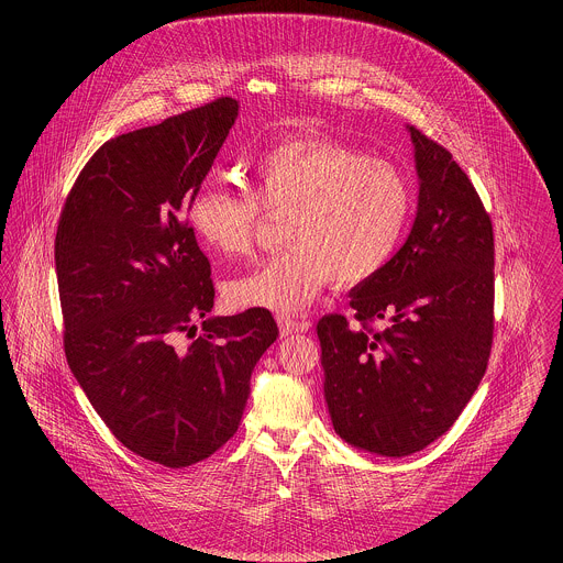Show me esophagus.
<instances>
[{
  "label": "esophagus",
  "instance_id": "esophagus-1",
  "mask_svg": "<svg viewBox=\"0 0 563 563\" xmlns=\"http://www.w3.org/2000/svg\"><path fill=\"white\" fill-rule=\"evenodd\" d=\"M277 324H279V333L282 338H288V335H295V333H303L308 331L310 322L299 321V319H292V317H277Z\"/></svg>",
  "mask_w": 563,
  "mask_h": 563
}]
</instances>
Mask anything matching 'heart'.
<instances>
[{"label": "heart", "mask_w": 563, "mask_h": 563, "mask_svg": "<svg viewBox=\"0 0 563 563\" xmlns=\"http://www.w3.org/2000/svg\"><path fill=\"white\" fill-rule=\"evenodd\" d=\"M262 208L288 212V249L225 286L236 310L297 314L331 279L357 286L395 257L413 212V190L393 162L329 139L286 141L253 166V190L206 181L186 210L195 239L223 257L251 249Z\"/></svg>", "instance_id": "obj_1"}]
</instances>
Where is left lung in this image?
Instances as JSON below:
<instances>
[{
	"label": "left lung",
	"mask_w": 563,
	"mask_h": 563,
	"mask_svg": "<svg viewBox=\"0 0 563 563\" xmlns=\"http://www.w3.org/2000/svg\"><path fill=\"white\" fill-rule=\"evenodd\" d=\"M418 175L411 232L390 264L317 324L324 401L335 433L382 457L422 451L475 395L492 349L494 236L453 156L407 125ZM368 320H386L384 332Z\"/></svg>",
	"instance_id": "obj_1"
}]
</instances>
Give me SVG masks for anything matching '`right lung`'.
I'll return each instance as SVG.
<instances>
[{"instance_id":"add662e5","label":"right lung","mask_w":563,"mask_h":563,"mask_svg":"<svg viewBox=\"0 0 563 563\" xmlns=\"http://www.w3.org/2000/svg\"><path fill=\"white\" fill-rule=\"evenodd\" d=\"M239 108L223 97L110 139L58 223L69 368L114 438L166 468L197 464L236 433L251 373L279 335L264 310L210 317V262L186 223ZM179 332L196 340L181 350Z\"/></svg>"}]
</instances>
